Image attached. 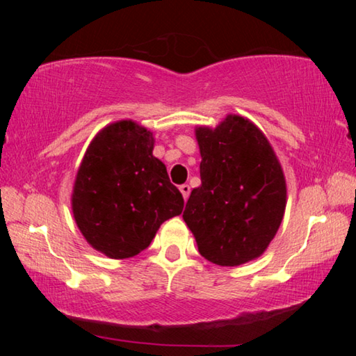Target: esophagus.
Instances as JSON below:
<instances>
[{
  "label": "esophagus",
  "mask_w": 356,
  "mask_h": 356,
  "mask_svg": "<svg viewBox=\"0 0 356 356\" xmlns=\"http://www.w3.org/2000/svg\"><path fill=\"white\" fill-rule=\"evenodd\" d=\"M179 190H180V193H182L184 200H185V201L188 200V196H190V185H186V184L180 185V186H179Z\"/></svg>",
  "instance_id": "1"
}]
</instances>
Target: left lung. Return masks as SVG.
Returning <instances> with one entry per match:
<instances>
[{
    "mask_svg": "<svg viewBox=\"0 0 356 356\" xmlns=\"http://www.w3.org/2000/svg\"><path fill=\"white\" fill-rule=\"evenodd\" d=\"M201 185L184 220L207 261L236 267L257 259L278 232L286 210V179L272 144L250 119L227 114L196 127Z\"/></svg>",
    "mask_w": 356,
    "mask_h": 356,
    "instance_id": "1",
    "label": "left lung"
}]
</instances>
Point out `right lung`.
Here are the masks:
<instances>
[{"label":"right lung","mask_w":356,"mask_h":356,"mask_svg":"<svg viewBox=\"0 0 356 356\" xmlns=\"http://www.w3.org/2000/svg\"><path fill=\"white\" fill-rule=\"evenodd\" d=\"M154 135L134 120L102 129L78 168L72 212L94 250L134 257L152 242L161 222L184 210V197L152 155Z\"/></svg>","instance_id":"add662e5"}]
</instances>
